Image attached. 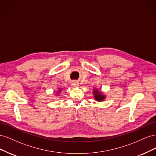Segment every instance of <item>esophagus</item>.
<instances>
[{
    "instance_id": "1",
    "label": "esophagus",
    "mask_w": 156,
    "mask_h": 156,
    "mask_svg": "<svg viewBox=\"0 0 156 156\" xmlns=\"http://www.w3.org/2000/svg\"><path fill=\"white\" fill-rule=\"evenodd\" d=\"M71 85H72V87H77V86H79V83L77 82V81H73L72 83V84H71Z\"/></svg>"
}]
</instances>
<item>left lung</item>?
<instances>
[{
    "instance_id": "obj_1",
    "label": "left lung",
    "mask_w": 156,
    "mask_h": 156,
    "mask_svg": "<svg viewBox=\"0 0 156 156\" xmlns=\"http://www.w3.org/2000/svg\"><path fill=\"white\" fill-rule=\"evenodd\" d=\"M93 94L94 96V98H95V100L98 101H102L104 100V99L106 98L105 96L103 95V94L100 91H99L98 89H94Z\"/></svg>"
}]
</instances>
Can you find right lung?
Here are the masks:
<instances>
[{"label": "right lung", "mask_w": 156, "mask_h": 156, "mask_svg": "<svg viewBox=\"0 0 156 156\" xmlns=\"http://www.w3.org/2000/svg\"><path fill=\"white\" fill-rule=\"evenodd\" d=\"M61 90H62V89H60H60H59V90H58V91H59V92H60V91H61Z\"/></svg>", "instance_id": "1"}]
</instances>
